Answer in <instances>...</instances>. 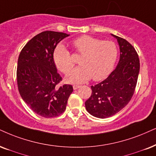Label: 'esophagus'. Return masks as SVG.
I'll use <instances>...</instances> for the list:
<instances>
[{"label":"esophagus","instance_id":"esophagus-1","mask_svg":"<svg viewBox=\"0 0 156 156\" xmlns=\"http://www.w3.org/2000/svg\"><path fill=\"white\" fill-rule=\"evenodd\" d=\"M73 87L74 90H76V89H78V88H79L80 87V86H78V85H73Z\"/></svg>","mask_w":156,"mask_h":156}]
</instances>
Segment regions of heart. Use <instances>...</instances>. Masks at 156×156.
I'll return each mask as SVG.
<instances>
[{"instance_id": "b5f03b06", "label": "heart", "mask_w": 156, "mask_h": 156, "mask_svg": "<svg viewBox=\"0 0 156 156\" xmlns=\"http://www.w3.org/2000/svg\"><path fill=\"white\" fill-rule=\"evenodd\" d=\"M73 44L77 52L82 55L81 66L73 69L67 76V82L81 83L91 78L94 80H101L111 73L118 56L115 43L83 35L75 39ZM53 59L57 68L65 74L68 73L74 66L71 55L63 44L56 47Z\"/></svg>"}]
</instances>
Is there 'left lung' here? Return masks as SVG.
<instances>
[{"mask_svg":"<svg viewBox=\"0 0 156 156\" xmlns=\"http://www.w3.org/2000/svg\"><path fill=\"white\" fill-rule=\"evenodd\" d=\"M119 46V60L105 80L91 86V96L85 102L87 112L101 119L112 117L123 109L133 97L140 71L135 49L127 40L112 34Z\"/></svg>","mask_w":156,"mask_h":156,"instance_id":"left-lung-1","label":"left lung"}]
</instances>
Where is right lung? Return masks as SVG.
<instances>
[{
	"instance_id": "obj_1",
	"label": "right lung",
	"mask_w": 156,
	"mask_h": 156,
	"mask_svg": "<svg viewBox=\"0 0 156 156\" xmlns=\"http://www.w3.org/2000/svg\"><path fill=\"white\" fill-rule=\"evenodd\" d=\"M69 34L42 31L23 47L18 59L16 78L19 94L33 112L45 118L63 113L73 88L58 87L62 77L58 73L53 53L57 44Z\"/></svg>"
}]
</instances>
